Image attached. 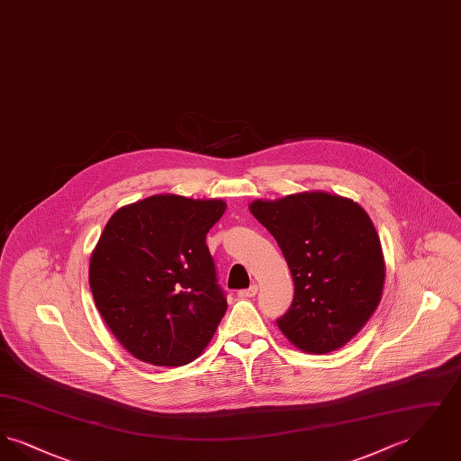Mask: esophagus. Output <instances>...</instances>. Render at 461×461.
Segmentation results:
<instances>
[{
	"label": "esophagus",
	"mask_w": 461,
	"mask_h": 461,
	"mask_svg": "<svg viewBox=\"0 0 461 461\" xmlns=\"http://www.w3.org/2000/svg\"><path fill=\"white\" fill-rule=\"evenodd\" d=\"M258 294V285H250L249 288H243L239 292V297L241 299H247V297H254Z\"/></svg>",
	"instance_id": "1"
}]
</instances>
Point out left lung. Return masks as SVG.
<instances>
[{
	"label": "left lung",
	"instance_id": "8db88e82",
	"mask_svg": "<svg viewBox=\"0 0 461 461\" xmlns=\"http://www.w3.org/2000/svg\"><path fill=\"white\" fill-rule=\"evenodd\" d=\"M250 212L278 241L294 280V301L276 320L303 351L346 346L378 306L385 264L368 214L349 198L306 192L256 200Z\"/></svg>",
	"mask_w": 461,
	"mask_h": 461
}]
</instances>
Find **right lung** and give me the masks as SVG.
Segmentation results:
<instances>
[{
    "instance_id": "right-lung-1",
    "label": "right lung",
    "mask_w": 461,
    "mask_h": 461,
    "mask_svg": "<svg viewBox=\"0 0 461 461\" xmlns=\"http://www.w3.org/2000/svg\"><path fill=\"white\" fill-rule=\"evenodd\" d=\"M222 200L154 195L110 218L89 261L95 304L115 339L155 366H183L207 348L226 294L205 243Z\"/></svg>"
}]
</instances>
